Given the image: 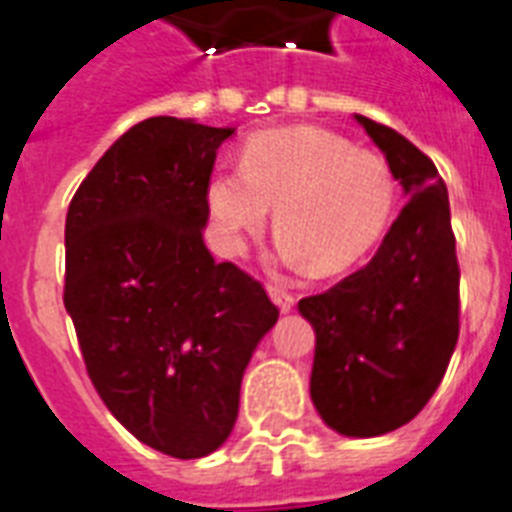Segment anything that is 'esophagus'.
<instances>
[{"label": "esophagus", "instance_id": "obj_1", "mask_svg": "<svg viewBox=\"0 0 512 512\" xmlns=\"http://www.w3.org/2000/svg\"><path fill=\"white\" fill-rule=\"evenodd\" d=\"M268 294H270V299H273V302L278 304V309H281V312H291V309H294L296 296L291 294V291L283 289V286H276V283H268Z\"/></svg>", "mask_w": 512, "mask_h": 512}]
</instances>
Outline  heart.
Instances as JSON below:
<instances>
[{
  "instance_id": "1",
  "label": "heart",
  "mask_w": 512,
  "mask_h": 512,
  "mask_svg": "<svg viewBox=\"0 0 512 512\" xmlns=\"http://www.w3.org/2000/svg\"><path fill=\"white\" fill-rule=\"evenodd\" d=\"M205 200L229 252L276 208L278 255L330 276L359 263L388 231L395 176L375 150L336 132L289 127L249 137L239 169H216Z\"/></svg>"
}]
</instances>
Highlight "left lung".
I'll return each mask as SVG.
<instances>
[{
	"instance_id": "left-lung-1",
	"label": "left lung",
	"mask_w": 512,
	"mask_h": 512,
	"mask_svg": "<svg viewBox=\"0 0 512 512\" xmlns=\"http://www.w3.org/2000/svg\"><path fill=\"white\" fill-rule=\"evenodd\" d=\"M356 119L409 203L362 270L304 296L299 312L317 336L309 393L322 422L377 437L409 424L442 382L461 330V268L435 163L385 124Z\"/></svg>"
}]
</instances>
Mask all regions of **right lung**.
<instances>
[{
	"label": "right lung",
	"instance_id": "right-lung-1",
	"mask_svg": "<svg viewBox=\"0 0 512 512\" xmlns=\"http://www.w3.org/2000/svg\"><path fill=\"white\" fill-rule=\"evenodd\" d=\"M231 135L176 117L135 124L64 223V307L90 382L137 440L182 461L231 435L249 356L278 320L263 283L203 242L205 192Z\"/></svg>",
	"mask_w": 512,
	"mask_h": 512
}]
</instances>
